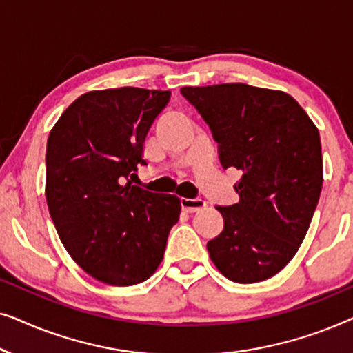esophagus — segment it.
Listing matches in <instances>:
<instances>
[{"mask_svg":"<svg viewBox=\"0 0 353 353\" xmlns=\"http://www.w3.org/2000/svg\"><path fill=\"white\" fill-rule=\"evenodd\" d=\"M181 207L188 214H194V212L205 209L207 202L204 199H188V197H181Z\"/></svg>","mask_w":353,"mask_h":353,"instance_id":"1","label":"esophagus"}]
</instances>
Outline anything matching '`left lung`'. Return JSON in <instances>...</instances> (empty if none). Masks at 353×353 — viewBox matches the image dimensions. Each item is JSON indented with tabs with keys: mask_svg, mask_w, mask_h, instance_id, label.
Here are the masks:
<instances>
[{
	"mask_svg": "<svg viewBox=\"0 0 353 353\" xmlns=\"http://www.w3.org/2000/svg\"><path fill=\"white\" fill-rule=\"evenodd\" d=\"M181 94L212 130L223 168L243 172L238 204L216 205L225 225L207 243L212 262L234 283L274 276L301 248L320 199L318 128L284 91L221 83Z\"/></svg>",
	"mask_w": 353,
	"mask_h": 353,
	"instance_id": "obj_1",
	"label": "left lung"
}]
</instances>
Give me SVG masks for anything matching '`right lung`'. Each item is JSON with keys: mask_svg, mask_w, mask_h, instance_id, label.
<instances>
[{"mask_svg": "<svg viewBox=\"0 0 353 353\" xmlns=\"http://www.w3.org/2000/svg\"><path fill=\"white\" fill-rule=\"evenodd\" d=\"M170 91L123 88L77 98L46 146V202L70 257L110 286H133L156 272L181 202L133 185L143 146Z\"/></svg>", "mask_w": 353, "mask_h": 353, "instance_id": "add662e5", "label": "right lung"}]
</instances>
